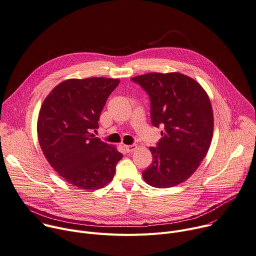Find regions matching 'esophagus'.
Masks as SVG:
<instances>
[{
  "mask_svg": "<svg viewBox=\"0 0 256 256\" xmlns=\"http://www.w3.org/2000/svg\"><path fill=\"white\" fill-rule=\"evenodd\" d=\"M124 148L127 152H132L137 148L136 144H130V146H124Z\"/></svg>",
  "mask_w": 256,
  "mask_h": 256,
  "instance_id": "esophagus-1",
  "label": "esophagus"
}]
</instances>
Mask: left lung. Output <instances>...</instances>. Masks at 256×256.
Segmentation results:
<instances>
[{
	"label": "left lung",
	"mask_w": 256,
	"mask_h": 256,
	"mask_svg": "<svg viewBox=\"0 0 256 256\" xmlns=\"http://www.w3.org/2000/svg\"><path fill=\"white\" fill-rule=\"evenodd\" d=\"M148 94L150 119L162 126V138L150 148L152 164L144 181L158 188L187 180L210 146L214 114L208 96L200 83L181 73H148L131 78Z\"/></svg>",
	"instance_id": "left-lung-1"
}]
</instances>
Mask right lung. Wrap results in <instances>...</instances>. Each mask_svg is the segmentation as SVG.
Wrapping results in <instances>:
<instances>
[{
	"label": "right lung",
	"mask_w": 256,
	"mask_h": 256,
	"mask_svg": "<svg viewBox=\"0 0 256 256\" xmlns=\"http://www.w3.org/2000/svg\"><path fill=\"white\" fill-rule=\"evenodd\" d=\"M120 80L68 79L46 98L38 115L42 150L54 171L81 189L96 190L112 181L123 154L94 137L106 98Z\"/></svg>",
	"instance_id": "add662e5"
}]
</instances>
